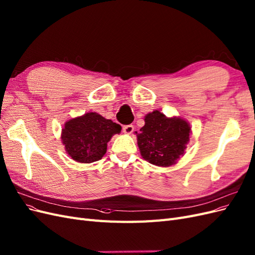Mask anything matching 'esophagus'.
I'll return each mask as SVG.
<instances>
[{
	"label": "esophagus",
	"instance_id": "34e87169",
	"mask_svg": "<svg viewBox=\"0 0 255 255\" xmlns=\"http://www.w3.org/2000/svg\"><path fill=\"white\" fill-rule=\"evenodd\" d=\"M123 129V133L126 134H132L133 130H134V127L132 125H128V126H125L122 128Z\"/></svg>",
	"mask_w": 255,
	"mask_h": 255
}]
</instances>
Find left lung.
<instances>
[{
	"mask_svg": "<svg viewBox=\"0 0 255 255\" xmlns=\"http://www.w3.org/2000/svg\"><path fill=\"white\" fill-rule=\"evenodd\" d=\"M190 126L182 118H168L158 111L144 117V126L137 133L141 156L150 164L169 167L184 154L189 141Z\"/></svg>",
	"mask_w": 255,
	"mask_h": 255,
	"instance_id": "1",
	"label": "left lung"
}]
</instances>
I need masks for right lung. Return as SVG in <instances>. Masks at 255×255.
Masks as SVG:
<instances>
[{
  "label": "right lung",
  "instance_id": "1",
  "mask_svg": "<svg viewBox=\"0 0 255 255\" xmlns=\"http://www.w3.org/2000/svg\"><path fill=\"white\" fill-rule=\"evenodd\" d=\"M121 127L97 113H87L66 122L61 132L65 150L78 163L90 164L106 153L107 142Z\"/></svg>",
  "mask_w": 255,
  "mask_h": 255
}]
</instances>
